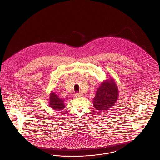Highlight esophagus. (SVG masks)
Instances as JSON below:
<instances>
[{"mask_svg":"<svg viewBox=\"0 0 160 160\" xmlns=\"http://www.w3.org/2000/svg\"><path fill=\"white\" fill-rule=\"evenodd\" d=\"M81 96H82V94L80 93H75V95H74V97H75L76 98L80 97H81Z\"/></svg>","mask_w":160,"mask_h":160,"instance_id":"1","label":"esophagus"}]
</instances>
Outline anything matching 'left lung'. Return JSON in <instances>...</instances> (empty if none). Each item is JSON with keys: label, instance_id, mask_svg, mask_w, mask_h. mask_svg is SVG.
I'll return each instance as SVG.
<instances>
[{"label": "left lung", "instance_id": "1", "mask_svg": "<svg viewBox=\"0 0 160 160\" xmlns=\"http://www.w3.org/2000/svg\"><path fill=\"white\" fill-rule=\"evenodd\" d=\"M119 91L117 84L113 78L102 82L96 92L93 104L98 111L109 110L117 101Z\"/></svg>", "mask_w": 160, "mask_h": 160}]
</instances>
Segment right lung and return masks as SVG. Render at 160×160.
<instances>
[{"label": "right lung", "instance_id": "right-lung-1", "mask_svg": "<svg viewBox=\"0 0 160 160\" xmlns=\"http://www.w3.org/2000/svg\"><path fill=\"white\" fill-rule=\"evenodd\" d=\"M64 99H62L56 95L54 92H51L50 94V99H49V106L52 107L54 110L59 111L63 110L65 107L64 104Z\"/></svg>", "mask_w": 160, "mask_h": 160}]
</instances>
